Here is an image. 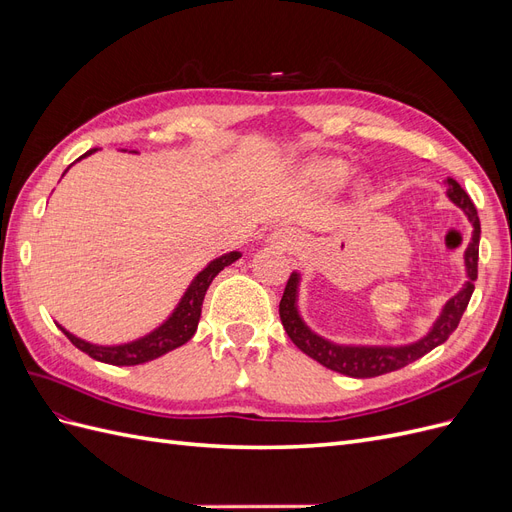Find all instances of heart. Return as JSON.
<instances>
[{"label":"heart","mask_w":512,"mask_h":512,"mask_svg":"<svg viewBox=\"0 0 512 512\" xmlns=\"http://www.w3.org/2000/svg\"><path fill=\"white\" fill-rule=\"evenodd\" d=\"M307 177L322 190H337L348 181L350 166L337 158H322L309 164Z\"/></svg>","instance_id":"obj_1"}]
</instances>
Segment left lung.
<instances>
[{
	"label": "left lung",
	"instance_id": "obj_1",
	"mask_svg": "<svg viewBox=\"0 0 512 512\" xmlns=\"http://www.w3.org/2000/svg\"><path fill=\"white\" fill-rule=\"evenodd\" d=\"M448 192L446 196L453 200V203L468 215V220L474 226L472 241L468 245L463 260H466V271H468V282L455 294L453 299H448L444 305L440 318L433 322L431 331L418 339L414 344L408 346H342L333 344L329 339L316 335L312 329L303 322L299 307H297V294H299V273L294 271L290 280L284 288V297L280 301V318L292 344L297 346L307 356H312L314 361L324 365L327 369L337 371V374H344L350 378H376L382 374H389V371L401 369L410 365L412 361L421 359L427 352H431L436 346L444 344L451 333L457 329V324L466 312L470 303V297L474 292V282L478 277V241H480V220L476 207L466 194V190L455 179H446Z\"/></svg>",
	"mask_w": 512,
	"mask_h": 512
}]
</instances>
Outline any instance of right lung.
Masks as SVG:
<instances>
[{
  "mask_svg": "<svg viewBox=\"0 0 512 512\" xmlns=\"http://www.w3.org/2000/svg\"><path fill=\"white\" fill-rule=\"evenodd\" d=\"M94 151H98V149H89L85 156H81V158L91 156ZM239 258H241L239 252H230V254H224L220 258L211 260L209 265L194 277L192 284L188 286V290H185V294L181 297L179 305L175 307V312L168 316V320L164 324H160L156 331H151L149 335H145L141 339H134V342H130V344H119V346L89 344V342H85V339L76 337L70 331H66L64 327H61V324H57V327L64 331V335L70 339V342L76 348L83 350L85 354L91 356V359H96L100 363L141 365V363L153 361V359H158V356L183 346L185 342H190L192 335L198 329V320H200V312H203L205 294H207V288L213 282V277Z\"/></svg>",
  "mask_w": 512,
  "mask_h": 512,
  "instance_id": "right-lung-1",
  "label": "right lung"
}]
</instances>
